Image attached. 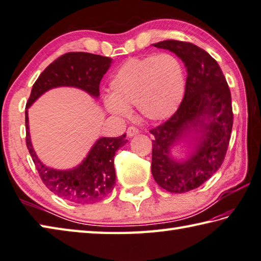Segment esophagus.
<instances>
[{
	"label": "esophagus",
	"instance_id": "1",
	"mask_svg": "<svg viewBox=\"0 0 261 261\" xmlns=\"http://www.w3.org/2000/svg\"><path fill=\"white\" fill-rule=\"evenodd\" d=\"M138 134H139V130H138L136 126H130V127H127L126 135H127V137H129V138L135 137V136H137Z\"/></svg>",
	"mask_w": 261,
	"mask_h": 261
}]
</instances>
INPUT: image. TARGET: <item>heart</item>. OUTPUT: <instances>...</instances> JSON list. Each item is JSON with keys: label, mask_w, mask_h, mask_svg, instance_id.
<instances>
[{"label": "heart", "mask_w": 261, "mask_h": 261, "mask_svg": "<svg viewBox=\"0 0 261 261\" xmlns=\"http://www.w3.org/2000/svg\"><path fill=\"white\" fill-rule=\"evenodd\" d=\"M110 90L104 106L113 116L127 117L130 107L137 106L148 120H166L175 113L185 95V66L171 53L130 59L117 69Z\"/></svg>", "instance_id": "obj_1"}]
</instances>
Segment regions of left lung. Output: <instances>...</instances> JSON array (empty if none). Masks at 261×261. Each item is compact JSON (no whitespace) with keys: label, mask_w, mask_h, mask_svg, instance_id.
<instances>
[{"label":"left lung","mask_w":261,"mask_h":261,"mask_svg":"<svg viewBox=\"0 0 261 261\" xmlns=\"http://www.w3.org/2000/svg\"><path fill=\"white\" fill-rule=\"evenodd\" d=\"M151 46L174 53L187 69L180 107L150 130L151 173L164 190L188 192L211 178L224 161L233 125L231 93L218 63L197 45L170 39ZM176 147L182 152L178 158L172 155Z\"/></svg>","instance_id":"1"}]
</instances>
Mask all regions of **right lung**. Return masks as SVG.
Wrapping results in <instances>:
<instances>
[{
	"label": "right lung",
	"instance_id": "right-lung-1",
	"mask_svg": "<svg viewBox=\"0 0 261 261\" xmlns=\"http://www.w3.org/2000/svg\"><path fill=\"white\" fill-rule=\"evenodd\" d=\"M113 60L86 52L66 53L46 68L33 86L25 106V144L39 176L54 195L75 203H95L115 187L114 156L127 140L121 137H101L91 146L83 162L68 170L46 166L33 147L29 132L28 109L40 96L59 87H72L99 98V84Z\"/></svg>",
	"mask_w": 261,
	"mask_h": 261
}]
</instances>
